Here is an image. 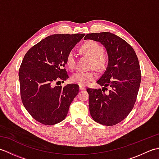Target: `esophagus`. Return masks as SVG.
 Instances as JSON below:
<instances>
[{
    "label": "esophagus",
    "instance_id": "34e87169",
    "mask_svg": "<svg viewBox=\"0 0 159 159\" xmlns=\"http://www.w3.org/2000/svg\"><path fill=\"white\" fill-rule=\"evenodd\" d=\"M79 89H80V90H85V86H82V85H79Z\"/></svg>",
    "mask_w": 159,
    "mask_h": 159
}]
</instances>
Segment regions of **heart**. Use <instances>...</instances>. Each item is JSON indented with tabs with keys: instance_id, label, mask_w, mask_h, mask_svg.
Instances as JSON below:
<instances>
[{
	"instance_id": "obj_1",
	"label": "heart",
	"mask_w": 159,
	"mask_h": 159,
	"mask_svg": "<svg viewBox=\"0 0 159 159\" xmlns=\"http://www.w3.org/2000/svg\"><path fill=\"white\" fill-rule=\"evenodd\" d=\"M81 51L92 58V66L98 70H102L107 65V58L103 55L104 48L98 43L89 40L82 45ZM76 57L73 51H70L66 57V66L71 70L76 67ZM96 78V74L93 72H83L78 71L71 76L70 80L73 83L79 84V85H87L90 81H92Z\"/></svg>"
}]
</instances>
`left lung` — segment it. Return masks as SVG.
<instances>
[{
	"label": "left lung",
	"mask_w": 159,
	"mask_h": 159,
	"mask_svg": "<svg viewBox=\"0 0 159 159\" xmlns=\"http://www.w3.org/2000/svg\"><path fill=\"white\" fill-rule=\"evenodd\" d=\"M84 39L100 42L109 57L105 72L97 80L103 88L87 89L90 114L98 123L114 126L128 116L135 104L141 80L139 60L129 43L113 33H88Z\"/></svg>",
	"instance_id": "left-lung-1"
}]
</instances>
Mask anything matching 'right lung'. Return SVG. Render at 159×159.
<instances>
[{"instance_id":"1","label":"right lung","mask_w":159,"mask_h":159,"mask_svg":"<svg viewBox=\"0 0 159 159\" xmlns=\"http://www.w3.org/2000/svg\"><path fill=\"white\" fill-rule=\"evenodd\" d=\"M85 33L55 34L47 37L30 48L19 69L20 96L33 119L54 125L65 119L79 91L76 84L54 86L68 79L66 57Z\"/></svg>"}]
</instances>
